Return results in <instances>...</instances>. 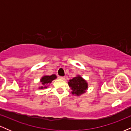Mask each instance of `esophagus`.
I'll return each mask as SVG.
<instances>
[{"instance_id":"34e87169","label":"esophagus","mask_w":131,"mask_h":131,"mask_svg":"<svg viewBox=\"0 0 131 131\" xmlns=\"http://www.w3.org/2000/svg\"><path fill=\"white\" fill-rule=\"evenodd\" d=\"M59 78L60 79H65V77L64 76H59Z\"/></svg>"}]
</instances>
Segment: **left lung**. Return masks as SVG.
<instances>
[{
	"label": "left lung",
	"instance_id": "obj_1",
	"mask_svg": "<svg viewBox=\"0 0 131 131\" xmlns=\"http://www.w3.org/2000/svg\"><path fill=\"white\" fill-rule=\"evenodd\" d=\"M68 83L69 87L72 90L71 93L76 96H80L84 94L88 89V83L80 75L70 79Z\"/></svg>",
	"mask_w": 131,
	"mask_h": 131
}]
</instances>
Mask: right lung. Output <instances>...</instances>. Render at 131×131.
<instances>
[{"mask_svg":"<svg viewBox=\"0 0 131 131\" xmlns=\"http://www.w3.org/2000/svg\"><path fill=\"white\" fill-rule=\"evenodd\" d=\"M57 76L55 74H52L50 76H47V75H45L42 76L41 79H40V82H41L42 86L39 87V89H44L48 88L49 84L53 81L54 79H57Z\"/></svg>","mask_w":131,"mask_h":131,"instance_id":"add662e5","label":"right lung"}]
</instances>
